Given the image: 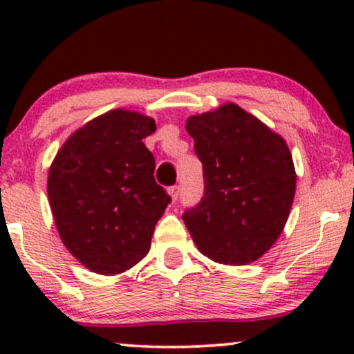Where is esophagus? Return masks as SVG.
Returning a JSON list of instances; mask_svg holds the SVG:
<instances>
[{"mask_svg": "<svg viewBox=\"0 0 354 354\" xmlns=\"http://www.w3.org/2000/svg\"><path fill=\"white\" fill-rule=\"evenodd\" d=\"M169 196H171V201H176L178 196H180V186H173V188H169Z\"/></svg>", "mask_w": 354, "mask_h": 354, "instance_id": "34e87169", "label": "esophagus"}]
</instances>
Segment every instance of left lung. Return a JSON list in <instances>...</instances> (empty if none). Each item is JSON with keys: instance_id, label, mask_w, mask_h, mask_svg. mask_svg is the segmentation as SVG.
I'll use <instances>...</instances> for the list:
<instances>
[{"instance_id": "1", "label": "left lung", "mask_w": 354, "mask_h": 354, "mask_svg": "<svg viewBox=\"0 0 354 354\" xmlns=\"http://www.w3.org/2000/svg\"><path fill=\"white\" fill-rule=\"evenodd\" d=\"M186 131L205 176V196L183 214L194 245L223 265L256 261L279 238L293 205L286 141L234 103L189 116Z\"/></svg>"}]
</instances>
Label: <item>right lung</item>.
I'll return each mask as SVG.
<instances>
[{"label":"right lung","instance_id":"1","mask_svg":"<svg viewBox=\"0 0 354 354\" xmlns=\"http://www.w3.org/2000/svg\"><path fill=\"white\" fill-rule=\"evenodd\" d=\"M153 118L111 109L64 141L48 173V200L66 250L89 271L120 274L151 248L169 196L154 181L143 140Z\"/></svg>","mask_w":354,"mask_h":354}]
</instances>
